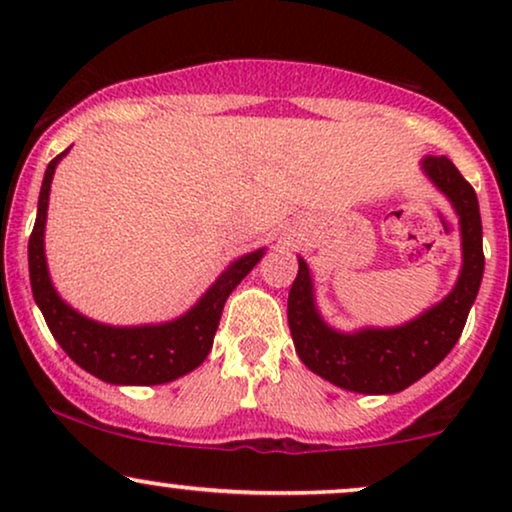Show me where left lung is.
I'll return each mask as SVG.
<instances>
[{"mask_svg":"<svg viewBox=\"0 0 512 512\" xmlns=\"http://www.w3.org/2000/svg\"><path fill=\"white\" fill-rule=\"evenodd\" d=\"M422 170L452 202L464 254L457 284L431 310L403 326L340 333L317 312L310 268L298 258V277L289 291L293 345L300 361L335 387L359 394H398L436 368L464 331L485 272L478 195L447 156H426Z\"/></svg>","mask_w":512,"mask_h":512,"instance_id":"1","label":"left lung"}]
</instances>
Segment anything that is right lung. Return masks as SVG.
<instances>
[{"instance_id": "obj_1", "label": "right lung", "mask_w": 512, "mask_h": 512, "mask_svg": "<svg viewBox=\"0 0 512 512\" xmlns=\"http://www.w3.org/2000/svg\"><path fill=\"white\" fill-rule=\"evenodd\" d=\"M67 151L55 156L46 167L44 181H41L37 221H34L30 244H27L32 296L51 328L53 338L65 349L69 359L109 384H165L191 373L207 359L209 349H212L214 333L219 328L228 296L254 270L265 249L251 251L230 263L221 272V277L209 286L205 296L179 319L135 328L97 324L72 310L58 296L46 268L44 228L48 193H51L55 167L62 156H67Z\"/></svg>"}]
</instances>
